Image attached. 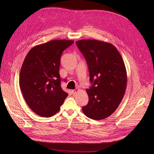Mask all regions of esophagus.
I'll return each instance as SVG.
<instances>
[{"mask_svg": "<svg viewBox=\"0 0 154 154\" xmlns=\"http://www.w3.org/2000/svg\"><path fill=\"white\" fill-rule=\"evenodd\" d=\"M78 91H79L78 88H75V89L72 90V94H76V93L78 92Z\"/></svg>", "mask_w": 154, "mask_h": 154, "instance_id": "obj_1", "label": "esophagus"}]
</instances>
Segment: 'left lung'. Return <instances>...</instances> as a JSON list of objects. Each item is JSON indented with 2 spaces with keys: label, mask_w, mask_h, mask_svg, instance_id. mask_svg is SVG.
Masks as SVG:
<instances>
[{
  "label": "left lung",
  "mask_w": 154,
  "mask_h": 154,
  "mask_svg": "<svg viewBox=\"0 0 154 154\" xmlns=\"http://www.w3.org/2000/svg\"><path fill=\"white\" fill-rule=\"evenodd\" d=\"M77 46L88 65L90 82L88 102L84 114L102 120L114 113L122 101L127 87V71L122 56L112 44L97 40H80Z\"/></svg>",
  "instance_id": "obj_1"
}]
</instances>
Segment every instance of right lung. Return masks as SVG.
<instances>
[{
	"instance_id": "right-lung-1",
	"label": "right lung",
	"mask_w": 154,
	"mask_h": 154,
	"mask_svg": "<svg viewBox=\"0 0 154 154\" xmlns=\"http://www.w3.org/2000/svg\"><path fill=\"white\" fill-rule=\"evenodd\" d=\"M73 43V40H53L36 45L23 60L20 87L28 106L38 116H53L68 96L60 86L59 67L63 51Z\"/></svg>"
}]
</instances>
